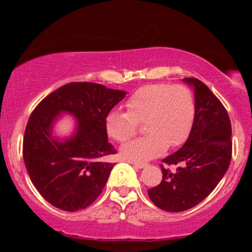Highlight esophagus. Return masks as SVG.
Instances as JSON below:
<instances>
[{"mask_svg": "<svg viewBox=\"0 0 252 252\" xmlns=\"http://www.w3.org/2000/svg\"><path fill=\"white\" fill-rule=\"evenodd\" d=\"M134 166L137 167V168H143V167L147 166L146 162H134Z\"/></svg>", "mask_w": 252, "mask_h": 252, "instance_id": "esophagus-1", "label": "esophagus"}]
</instances>
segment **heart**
I'll return each instance as SVG.
<instances>
[{"mask_svg": "<svg viewBox=\"0 0 252 252\" xmlns=\"http://www.w3.org/2000/svg\"><path fill=\"white\" fill-rule=\"evenodd\" d=\"M128 112H111L105 121L109 137L126 143L138 132L148 134L124 146L121 154L132 162L147 161L186 137L194 116V100L185 85L153 84L138 89L126 100Z\"/></svg>", "mask_w": 252, "mask_h": 252, "instance_id": "b5f03b06", "label": "heart"}]
</instances>
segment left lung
<instances>
[{"label":"left lung","mask_w":252,"mask_h":252,"mask_svg":"<svg viewBox=\"0 0 252 252\" xmlns=\"http://www.w3.org/2000/svg\"><path fill=\"white\" fill-rule=\"evenodd\" d=\"M194 86V121L186 143L162 158V181L148 189L158 209L182 212L194 207L216 189L230 166L232 130L228 114L213 92L196 78H185ZM178 164L175 172L168 165Z\"/></svg>","instance_id":"left-lung-1"}]
</instances>
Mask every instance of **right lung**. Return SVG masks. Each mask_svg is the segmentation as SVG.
I'll list each match as a JSON object with an SVG mask.
<instances>
[{
  "instance_id": "1",
  "label": "right lung",
  "mask_w": 252,
  "mask_h": 252,
  "mask_svg": "<svg viewBox=\"0 0 252 252\" xmlns=\"http://www.w3.org/2000/svg\"><path fill=\"white\" fill-rule=\"evenodd\" d=\"M124 96V91L100 84L73 82L52 92L33 110L22 154L28 175L46 201L76 212L99 196L115 166L104 158L116 154L108 141L105 121ZM62 112L76 116L78 128L73 138L60 143L51 137L50 128Z\"/></svg>"
}]
</instances>
